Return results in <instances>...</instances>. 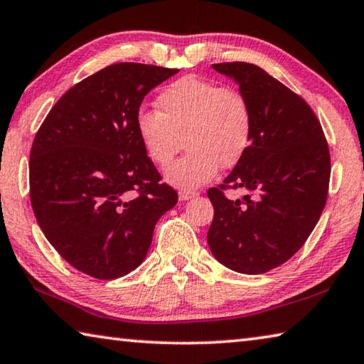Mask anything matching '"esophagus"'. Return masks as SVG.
I'll return each instance as SVG.
<instances>
[{
	"label": "esophagus",
	"instance_id": "esophagus-1",
	"mask_svg": "<svg viewBox=\"0 0 364 364\" xmlns=\"http://www.w3.org/2000/svg\"><path fill=\"white\" fill-rule=\"evenodd\" d=\"M197 196V193L196 191H180V200H189V199H193V197H196Z\"/></svg>",
	"mask_w": 364,
	"mask_h": 364
}]
</instances>
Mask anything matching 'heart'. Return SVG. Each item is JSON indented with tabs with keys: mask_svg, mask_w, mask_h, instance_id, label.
<instances>
[{
	"mask_svg": "<svg viewBox=\"0 0 364 364\" xmlns=\"http://www.w3.org/2000/svg\"><path fill=\"white\" fill-rule=\"evenodd\" d=\"M157 107L139 110L136 132L146 154L160 167L186 144V154L165 171L167 181L178 188L202 186L220 165L232 167L249 149L252 109L241 91L183 77L159 95Z\"/></svg>",
	"mask_w": 364,
	"mask_h": 364,
	"instance_id": "b5f03b06",
	"label": "heart"
}]
</instances>
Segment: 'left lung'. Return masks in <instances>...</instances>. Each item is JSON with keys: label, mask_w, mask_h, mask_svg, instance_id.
<instances>
[{"label": "left lung", "mask_w": 364, "mask_h": 364, "mask_svg": "<svg viewBox=\"0 0 364 364\" xmlns=\"http://www.w3.org/2000/svg\"><path fill=\"white\" fill-rule=\"evenodd\" d=\"M252 109L249 149L218 188L208 189L207 242L220 263L262 274L287 262L315 230L328 199L331 156L321 123L304 97L258 65L221 63ZM248 196L231 201L225 188Z\"/></svg>", "instance_id": "8db88e82"}]
</instances>
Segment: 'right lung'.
I'll return each instance as SVG.
<instances>
[{
  "label": "right lung",
  "instance_id": "1",
  "mask_svg": "<svg viewBox=\"0 0 364 364\" xmlns=\"http://www.w3.org/2000/svg\"><path fill=\"white\" fill-rule=\"evenodd\" d=\"M176 69L120 63L72 86L30 151V202L59 255L96 279L139 267L154 228L178 202L136 132L144 96Z\"/></svg>",
  "mask_w": 364,
  "mask_h": 364
}]
</instances>
